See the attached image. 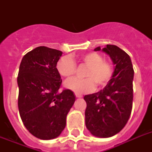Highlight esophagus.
Returning a JSON list of instances; mask_svg holds the SVG:
<instances>
[{
  "mask_svg": "<svg viewBox=\"0 0 152 152\" xmlns=\"http://www.w3.org/2000/svg\"><path fill=\"white\" fill-rule=\"evenodd\" d=\"M75 95H76V98H81V97H82V95H79V94H75Z\"/></svg>",
  "mask_w": 152,
  "mask_h": 152,
  "instance_id": "esophagus-1",
  "label": "esophagus"
}]
</instances>
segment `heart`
I'll use <instances>...</instances> for the list:
<instances>
[{"mask_svg": "<svg viewBox=\"0 0 152 152\" xmlns=\"http://www.w3.org/2000/svg\"><path fill=\"white\" fill-rule=\"evenodd\" d=\"M80 60L88 67L84 73L86 79L67 80L64 85L68 89L76 94H84L92 91L95 88V84L98 88H102L110 80L113 76V66L110 62L103 61V57L99 53H87ZM57 70L63 77L71 78L76 73V64L70 57H63L57 61Z\"/></svg>", "mask_w": 152, "mask_h": 152, "instance_id": "1", "label": "heart"}]
</instances>
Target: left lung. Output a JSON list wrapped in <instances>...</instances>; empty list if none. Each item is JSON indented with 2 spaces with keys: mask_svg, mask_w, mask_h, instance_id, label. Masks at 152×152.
Masks as SVG:
<instances>
[{
  "mask_svg": "<svg viewBox=\"0 0 152 152\" xmlns=\"http://www.w3.org/2000/svg\"><path fill=\"white\" fill-rule=\"evenodd\" d=\"M94 50L101 48L99 46ZM102 51L110 56L115 65L114 71L102 90L83 98L87 102L85 124L93 136L108 138L120 132L130 117L134 71L129 56L117 46L106 45Z\"/></svg>",
  "mask_w": 152,
  "mask_h": 152,
  "instance_id": "8db88e82",
  "label": "left lung"
}]
</instances>
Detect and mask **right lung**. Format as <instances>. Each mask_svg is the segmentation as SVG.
Masks as SVG:
<instances>
[{"label": "right lung", "mask_w": 152, "mask_h": 152, "mask_svg": "<svg viewBox=\"0 0 152 152\" xmlns=\"http://www.w3.org/2000/svg\"><path fill=\"white\" fill-rule=\"evenodd\" d=\"M61 55V51L39 46L25 54L20 63L19 112L26 129L39 139L59 137L76 100L71 90L59 91L62 80L57 63Z\"/></svg>", "instance_id": "1"}]
</instances>
